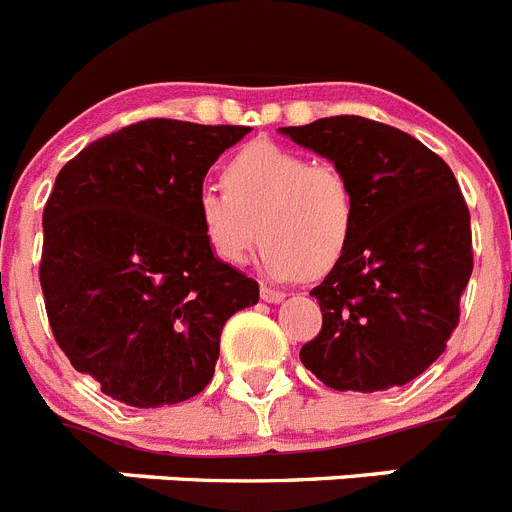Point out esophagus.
I'll use <instances>...</instances> for the list:
<instances>
[{"label":"esophagus","instance_id":"1","mask_svg":"<svg viewBox=\"0 0 512 512\" xmlns=\"http://www.w3.org/2000/svg\"><path fill=\"white\" fill-rule=\"evenodd\" d=\"M284 292L282 289H274V287H266V284H261V300L264 302H282L284 300Z\"/></svg>","mask_w":512,"mask_h":512}]
</instances>
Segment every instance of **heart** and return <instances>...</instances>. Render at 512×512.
<instances>
[{
  "label": "heart",
  "mask_w": 512,
  "mask_h": 512,
  "mask_svg": "<svg viewBox=\"0 0 512 512\" xmlns=\"http://www.w3.org/2000/svg\"><path fill=\"white\" fill-rule=\"evenodd\" d=\"M223 184L197 192L194 217L225 264H243L259 241L261 266L274 279L323 277L346 256L356 192L338 166L259 140L225 164Z\"/></svg>",
  "instance_id": "obj_1"
}]
</instances>
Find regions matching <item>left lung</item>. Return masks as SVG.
Returning <instances> with one entry per match:
<instances>
[{
	"mask_svg": "<svg viewBox=\"0 0 512 512\" xmlns=\"http://www.w3.org/2000/svg\"><path fill=\"white\" fill-rule=\"evenodd\" d=\"M284 135L333 161L356 192L346 256L310 295L323 328L302 364L338 392L402 387L446 351L472 277V228L454 171L413 135L359 115Z\"/></svg>",
	"mask_w": 512,
	"mask_h": 512,
	"instance_id": "obj_1",
	"label": "left lung"
}]
</instances>
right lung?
<instances>
[{"label":"right lung","mask_w":512,"mask_h":512,"mask_svg":"<svg viewBox=\"0 0 512 512\" xmlns=\"http://www.w3.org/2000/svg\"><path fill=\"white\" fill-rule=\"evenodd\" d=\"M246 125L140 120L94 140L56 176L43 210L40 287L76 372L133 408L200 395L220 333L259 282L202 241L194 197Z\"/></svg>","instance_id":"obj_1"}]
</instances>
